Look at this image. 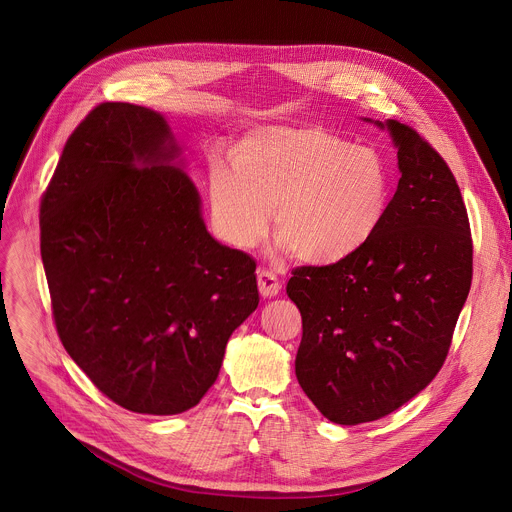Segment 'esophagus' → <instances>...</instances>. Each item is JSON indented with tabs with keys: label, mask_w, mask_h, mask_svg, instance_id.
<instances>
[{
	"label": "esophagus",
	"mask_w": 512,
	"mask_h": 512,
	"mask_svg": "<svg viewBox=\"0 0 512 512\" xmlns=\"http://www.w3.org/2000/svg\"><path fill=\"white\" fill-rule=\"evenodd\" d=\"M257 285H259V291H261L263 298H273V296L279 294V289H281L279 279L269 269H259L257 271Z\"/></svg>",
	"instance_id": "34e87169"
}]
</instances>
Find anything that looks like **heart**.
Segmentation results:
<instances>
[{
	"instance_id": "heart-1",
	"label": "heart",
	"mask_w": 512,
	"mask_h": 512,
	"mask_svg": "<svg viewBox=\"0 0 512 512\" xmlns=\"http://www.w3.org/2000/svg\"><path fill=\"white\" fill-rule=\"evenodd\" d=\"M231 164L212 162V223L239 249L261 243L275 208L283 251L332 265L367 245L391 206L393 172L371 145H352L320 125H265L245 133Z\"/></svg>"
}]
</instances>
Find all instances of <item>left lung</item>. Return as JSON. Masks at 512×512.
Returning a JSON list of instances; mask_svg holds the SVG:
<instances>
[{
    "label": "left lung",
    "instance_id": "obj_1",
    "mask_svg": "<svg viewBox=\"0 0 512 512\" xmlns=\"http://www.w3.org/2000/svg\"><path fill=\"white\" fill-rule=\"evenodd\" d=\"M399 186L375 237L352 257L291 271L302 314L296 377L340 425L381 419L440 373L472 283L466 204L446 160L389 119Z\"/></svg>",
    "mask_w": 512,
    "mask_h": 512
}]
</instances>
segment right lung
Masks as SVG:
<instances>
[{
    "instance_id": "add662e5",
    "label": "right lung",
    "mask_w": 512,
    "mask_h": 512,
    "mask_svg": "<svg viewBox=\"0 0 512 512\" xmlns=\"http://www.w3.org/2000/svg\"><path fill=\"white\" fill-rule=\"evenodd\" d=\"M176 156L160 113L101 103L70 133L40 200L62 346L105 397L148 415L198 405L259 304L255 261L208 235Z\"/></svg>"
}]
</instances>
